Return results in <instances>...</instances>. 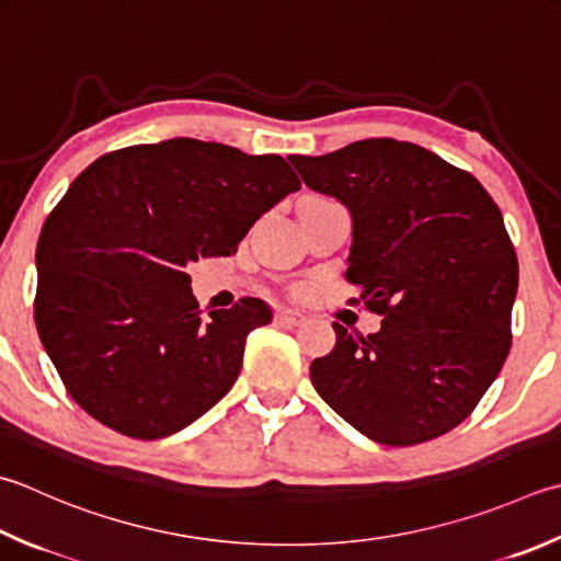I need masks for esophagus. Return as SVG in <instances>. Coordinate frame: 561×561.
<instances>
[{
    "label": "esophagus",
    "mask_w": 561,
    "mask_h": 561,
    "mask_svg": "<svg viewBox=\"0 0 561 561\" xmlns=\"http://www.w3.org/2000/svg\"><path fill=\"white\" fill-rule=\"evenodd\" d=\"M304 313L301 311H294V309H282V311H277V318H274V321H277L279 325H299L301 321H304Z\"/></svg>",
    "instance_id": "esophagus-1"
}]
</instances>
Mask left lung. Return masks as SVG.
Segmentation results:
<instances>
[{"label":"left lung","instance_id":"obj_1","mask_svg":"<svg viewBox=\"0 0 561 561\" xmlns=\"http://www.w3.org/2000/svg\"><path fill=\"white\" fill-rule=\"evenodd\" d=\"M304 184L353 218L345 279L381 316L311 362L321 399L369 440L440 437L474 411L511 350L518 257L496 202L469 172L415 142L367 138L291 156Z\"/></svg>","mask_w":561,"mask_h":561}]
</instances>
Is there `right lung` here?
Returning a JSON list of instances; mask_svg holds the SVG:
<instances>
[{
  "instance_id": "obj_1",
  "label": "right lung",
  "mask_w": 561,
  "mask_h": 561,
  "mask_svg": "<svg viewBox=\"0 0 561 561\" xmlns=\"http://www.w3.org/2000/svg\"><path fill=\"white\" fill-rule=\"evenodd\" d=\"M301 182L282 156L170 138L106 152L41 230L36 325L70 397L112 431L158 440L221 401L260 299L199 311L186 267L228 257Z\"/></svg>"
}]
</instances>
